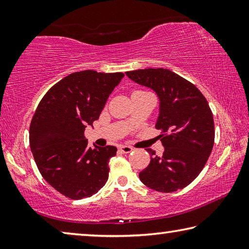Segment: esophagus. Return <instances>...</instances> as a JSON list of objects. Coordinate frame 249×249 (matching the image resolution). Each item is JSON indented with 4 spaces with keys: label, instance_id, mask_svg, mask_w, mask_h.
Returning <instances> with one entry per match:
<instances>
[{
    "label": "esophagus",
    "instance_id": "1",
    "mask_svg": "<svg viewBox=\"0 0 249 249\" xmlns=\"http://www.w3.org/2000/svg\"><path fill=\"white\" fill-rule=\"evenodd\" d=\"M120 150L122 151V153H124V154H128V153H130V151L133 150V148L130 146L122 145V146H120Z\"/></svg>",
    "mask_w": 249,
    "mask_h": 249
}]
</instances>
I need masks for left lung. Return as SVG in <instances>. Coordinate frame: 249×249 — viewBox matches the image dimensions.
<instances>
[{"label":"left lung","instance_id":"obj_1","mask_svg":"<svg viewBox=\"0 0 249 249\" xmlns=\"http://www.w3.org/2000/svg\"><path fill=\"white\" fill-rule=\"evenodd\" d=\"M126 75L150 88L159 98L156 128L165 151L161 157L147 149L150 162L140 172L147 187L159 192H175L195 180L203 169L214 145V120L200 90L172 71L148 68L127 71Z\"/></svg>","mask_w":249,"mask_h":249}]
</instances>
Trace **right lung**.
I'll return each instance as SVG.
<instances>
[{
  "mask_svg": "<svg viewBox=\"0 0 249 249\" xmlns=\"http://www.w3.org/2000/svg\"><path fill=\"white\" fill-rule=\"evenodd\" d=\"M124 73L74 72L50 88L29 126V145L43 178L58 192L80 200L95 195L108 178L114 146L88 147L84 129L99 120Z\"/></svg>",
  "mask_w": 249,
  "mask_h": 249,
  "instance_id": "right-lung-1",
  "label": "right lung"
}]
</instances>
